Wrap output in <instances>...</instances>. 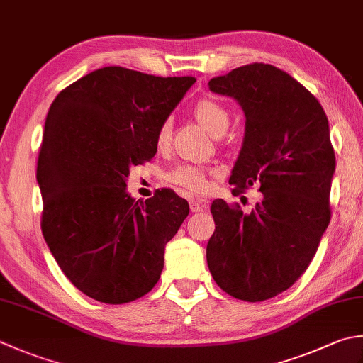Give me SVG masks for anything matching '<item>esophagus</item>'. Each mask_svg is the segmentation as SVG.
I'll return each instance as SVG.
<instances>
[{
	"label": "esophagus",
	"mask_w": 363,
	"mask_h": 363,
	"mask_svg": "<svg viewBox=\"0 0 363 363\" xmlns=\"http://www.w3.org/2000/svg\"><path fill=\"white\" fill-rule=\"evenodd\" d=\"M189 204H190V211L194 212V214H196V212H201L204 209H208V204L201 203V201H196V200H191Z\"/></svg>",
	"instance_id": "obj_1"
}]
</instances>
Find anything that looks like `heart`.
<instances>
[{
	"mask_svg": "<svg viewBox=\"0 0 363 363\" xmlns=\"http://www.w3.org/2000/svg\"><path fill=\"white\" fill-rule=\"evenodd\" d=\"M194 116L196 118L206 130L212 137H222L230 125V113L225 106L214 101V99L204 97L198 101L194 106ZM172 141V121H162L157 132H155V145L159 149H167ZM214 173L209 169L195 165H181L168 174V179L176 186H181L190 194H204L211 189V177Z\"/></svg>",
	"mask_w": 363,
	"mask_h": 363,
	"instance_id": "1",
	"label": "heart"
}]
</instances>
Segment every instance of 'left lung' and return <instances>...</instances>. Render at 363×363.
I'll return each instance as SVG.
<instances>
[{"label":"left lung","instance_id":"obj_1","mask_svg":"<svg viewBox=\"0 0 363 363\" xmlns=\"http://www.w3.org/2000/svg\"><path fill=\"white\" fill-rule=\"evenodd\" d=\"M242 106L245 135L230 184L239 195L258 186L261 201L244 214L216 200V231L206 258L217 285L245 302L283 293L307 271L330 222L335 152L321 104L289 74L253 62L209 82Z\"/></svg>","mask_w":363,"mask_h":363}]
</instances>
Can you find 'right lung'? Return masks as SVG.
Returning a JSON list of instances; mask_svg holds the SVG:
<instances>
[{"instance_id": "add662e5", "label": "right lung", "mask_w": 363, "mask_h": 363, "mask_svg": "<svg viewBox=\"0 0 363 363\" xmlns=\"http://www.w3.org/2000/svg\"><path fill=\"white\" fill-rule=\"evenodd\" d=\"M195 82L110 66L50 105L35 174L40 228L64 275L91 299L132 302L160 279L189 203L169 189L135 201L125 179L157 152L155 132Z\"/></svg>"}]
</instances>
